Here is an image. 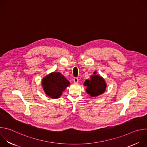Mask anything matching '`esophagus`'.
<instances>
[{"instance_id":"esophagus-1","label":"esophagus","mask_w":147,"mask_h":147,"mask_svg":"<svg viewBox=\"0 0 147 147\" xmlns=\"http://www.w3.org/2000/svg\"><path fill=\"white\" fill-rule=\"evenodd\" d=\"M73 81H74V82L75 83H77V82H78V78L77 77H74V79H73Z\"/></svg>"}]
</instances>
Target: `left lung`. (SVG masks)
Returning <instances> with one entry per match:
<instances>
[{
  "instance_id": "8db88e82",
  "label": "left lung",
  "mask_w": 147,
  "mask_h": 147,
  "mask_svg": "<svg viewBox=\"0 0 147 147\" xmlns=\"http://www.w3.org/2000/svg\"><path fill=\"white\" fill-rule=\"evenodd\" d=\"M94 74H95L96 72H94ZM91 78V80H87L84 83V85L87 86V92L92 97L103 94L107 87V84L103 78L97 75H94Z\"/></svg>"
}]
</instances>
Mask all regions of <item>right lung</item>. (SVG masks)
I'll return each mask as SVG.
<instances>
[{"instance_id": "right-lung-1", "label": "right lung", "mask_w": 147, "mask_h": 147, "mask_svg": "<svg viewBox=\"0 0 147 147\" xmlns=\"http://www.w3.org/2000/svg\"><path fill=\"white\" fill-rule=\"evenodd\" d=\"M42 84L46 94L53 99L59 98L69 81L60 73H52L43 78Z\"/></svg>"}]
</instances>
